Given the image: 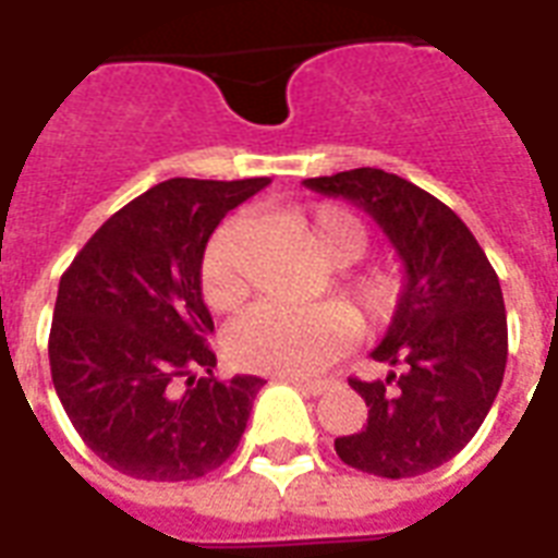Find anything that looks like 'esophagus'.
<instances>
[{
	"mask_svg": "<svg viewBox=\"0 0 558 558\" xmlns=\"http://www.w3.org/2000/svg\"><path fill=\"white\" fill-rule=\"evenodd\" d=\"M287 381L295 384L299 390H304V393L311 396H322L328 387L333 384V378H301V375H287Z\"/></svg>",
	"mask_w": 558,
	"mask_h": 558,
	"instance_id": "obj_1",
	"label": "esophagus"
}]
</instances>
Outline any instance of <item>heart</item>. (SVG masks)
Wrapping results in <instances>:
<instances>
[{
  "instance_id": "obj_1",
  "label": "heart",
  "mask_w": 558,
  "mask_h": 558,
  "mask_svg": "<svg viewBox=\"0 0 558 558\" xmlns=\"http://www.w3.org/2000/svg\"><path fill=\"white\" fill-rule=\"evenodd\" d=\"M295 227L311 239L331 266H349L369 247V230L361 218L342 206H316L295 216ZM242 236L245 218H227L201 257V292L209 307L227 311L245 292L242 275ZM340 292L352 301L366 325L393 319L402 304L405 280L402 271L387 263L345 271ZM357 337V319L345 304L325 301L313 307L257 304L239 316L225 333V352L242 369L254 373L301 375L316 373Z\"/></svg>"
}]
</instances>
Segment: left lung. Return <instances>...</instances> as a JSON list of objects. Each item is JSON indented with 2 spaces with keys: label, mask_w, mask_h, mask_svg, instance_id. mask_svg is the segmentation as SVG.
I'll use <instances>...</instances> for the list:
<instances>
[{
  "label": "left lung",
  "mask_w": 558,
  "mask_h": 558,
  "mask_svg": "<svg viewBox=\"0 0 558 558\" xmlns=\"http://www.w3.org/2000/svg\"><path fill=\"white\" fill-rule=\"evenodd\" d=\"M304 185L363 206L405 266L402 304L373 352L399 373L349 378L369 416L333 449L349 468L384 478L440 468L485 423L506 373L509 328L497 271L470 227L402 177L354 168Z\"/></svg>",
  "instance_id": "obj_1"
}]
</instances>
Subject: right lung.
Returning a JSON list of instances; mask_svg holds the SVG:
<instances>
[{
	"label": "right lung",
	"instance_id": "1",
	"mask_svg": "<svg viewBox=\"0 0 558 558\" xmlns=\"http://www.w3.org/2000/svg\"><path fill=\"white\" fill-rule=\"evenodd\" d=\"M266 185L268 177L165 180L118 209L61 275L52 384L109 468L185 482L236 452L263 378H216L201 257L218 221Z\"/></svg>",
	"mask_w": 558,
	"mask_h": 558
}]
</instances>
